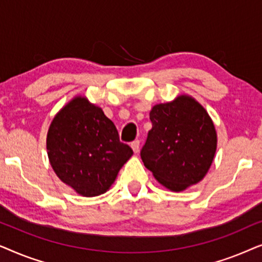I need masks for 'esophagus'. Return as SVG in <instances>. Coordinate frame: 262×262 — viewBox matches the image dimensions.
<instances>
[{"label":"esophagus","mask_w":262,"mask_h":262,"mask_svg":"<svg viewBox=\"0 0 262 262\" xmlns=\"http://www.w3.org/2000/svg\"><path fill=\"white\" fill-rule=\"evenodd\" d=\"M131 148H132V150H134L136 154L139 151V141H138V139H136V141H134V142L131 143Z\"/></svg>","instance_id":"34e87169"}]
</instances>
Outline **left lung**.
<instances>
[{
    "instance_id": "left-lung-1",
    "label": "left lung",
    "mask_w": 262,
    "mask_h": 262,
    "mask_svg": "<svg viewBox=\"0 0 262 262\" xmlns=\"http://www.w3.org/2000/svg\"><path fill=\"white\" fill-rule=\"evenodd\" d=\"M150 120L141 157L156 180L174 192L203 180L217 149L216 128L206 110L192 96L180 95L154 106Z\"/></svg>"
}]
</instances>
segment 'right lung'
Here are the masks:
<instances>
[{"mask_svg":"<svg viewBox=\"0 0 262 262\" xmlns=\"http://www.w3.org/2000/svg\"><path fill=\"white\" fill-rule=\"evenodd\" d=\"M46 148L57 177L83 196L105 193L134 154L119 141L113 121L83 96L56 114Z\"/></svg>","mask_w":262,"mask_h":262,"instance_id":"right-lung-1","label":"right lung"}]
</instances>
